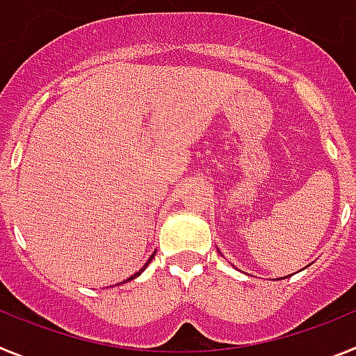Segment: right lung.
<instances>
[{
    "instance_id": "obj_1",
    "label": "right lung",
    "mask_w": 356,
    "mask_h": 356,
    "mask_svg": "<svg viewBox=\"0 0 356 356\" xmlns=\"http://www.w3.org/2000/svg\"><path fill=\"white\" fill-rule=\"evenodd\" d=\"M153 257H155V253L151 254V259H149V260H147V262H146V264H144V266H143V269H140V271H139V273H135V275H131V276H130V278H128V280H127V282H130V280L137 278V276H139V275H140V273H143V271H144V269H146V267H147V264H149V262H151V260H153Z\"/></svg>"
}]
</instances>
